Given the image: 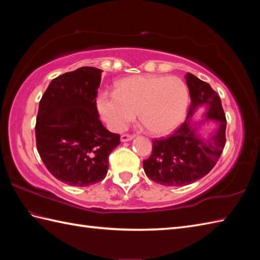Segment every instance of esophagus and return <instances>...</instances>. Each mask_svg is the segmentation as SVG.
<instances>
[{"label":"esophagus","mask_w":260,"mask_h":260,"mask_svg":"<svg viewBox=\"0 0 260 260\" xmlns=\"http://www.w3.org/2000/svg\"><path fill=\"white\" fill-rule=\"evenodd\" d=\"M133 139H134V135H132V134H123L120 136L121 142H128V141L133 140Z\"/></svg>","instance_id":"obj_1"}]
</instances>
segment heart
I'll list each match as a JSON object with an SVG mask.
<instances>
[{"mask_svg":"<svg viewBox=\"0 0 260 260\" xmlns=\"http://www.w3.org/2000/svg\"><path fill=\"white\" fill-rule=\"evenodd\" d=\"M189 89L178 77L135 76L120 80L116 91H105L98 97L102 117L113 131H123L139 118L147 131L165 135L175 129L183 119Z\"/></svg>","mask_w":260,"mask_h":260,"instance_id":"obj_1","label":"heart"}]
</instances>
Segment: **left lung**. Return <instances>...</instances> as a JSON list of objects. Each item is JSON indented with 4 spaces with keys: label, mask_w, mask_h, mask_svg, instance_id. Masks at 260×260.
I'll return each instance as SVG.
<instances>
[{
    "label": "left lung",
    "mask_w": 260,
    "mask_h": 260,
    "mask_svg": "<svg viewBox=\"0 0 260 260\" xmlns=\"http://www.w3.org/2000/svg\"><path fill=\"white\" fill-rule=\"evenodd\" d=\"M185 79L191 98L187 119L173 134L152 140L151 155L143 161L148 178L167 186H183L203 178L217 164L225 145L227 119L219 95L208 82L194 75L187 73ZM201 104L208 105L207 117L219 123L217 132L208 140L196 135L188 120L194 109Z\"/></svg>",
    "instance_id": "obj_1"
}]
</instances>
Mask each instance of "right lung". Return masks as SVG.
<instances>
[{"label":"right lung","instance_id":"obj_1","mask_svg":"<svg viewBox=\"0 0 260 260\" xmlns=\"http://www.w3.org/2000/svg\"><path fill=\"white\" fill-rule=\"evenodd\" d=\"M102 70L81 67L52 79L39 103L37 148L54 178L89 186L107 174L108 157L120 144L99 119L96 97Z\"/></svg>","mask_w":260,"mask_h":260}]
</instances>
